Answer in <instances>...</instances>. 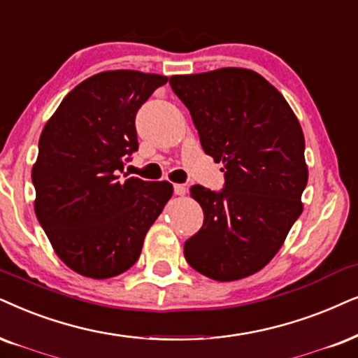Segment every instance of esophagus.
<instances>
[{
	"label": "esophagus",
	"instance_id": "1",
	"mask_svg": "<svg viewBox=\"0 0 358 358\" xmlns=\"http://www.w3.org/2000/svg\"><path fill=\"white\" fill-rule=\"evenodd\" d=\"M173 193L176 196H185L187 194V188H185V185H173Z\"/></svg>",
	"mask_w": 358,
	"mask_h": 358
}]
</instances>
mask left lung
I'll return each mask as SVG.
<instances>
[{"label": "left lung", "mask_w": 358, "mask_h": 358, "mask_svg": "<svg viewBox=\"0 0 358 358\" xmlns=\"http://www.w3.org/2000/svg\"><path fill=\"white\" fill-rule=\"evenodd\" d=\"M203 150L223 162L224 185L189 188L203 208L201 229L185 241V259L215 280L264 268L302 213L307 185L304 134L286 99L262 76L224 67L171 76Z\"/></svg>", "instance_id": "8db88e82"}]
</instances>
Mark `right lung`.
<instances>
[{
    "instance_id": "add662e5",
    "label": "right lung",
    "mask_w": 358,
    "mask_h": 358,
    "mask_svg": "<svg viewBox=\"0 0 358 358\" xmlns=\"http://www.w3.org/2000/svg\"><path fill=\"white\" fill-rule=\"evenodd\" d=\"M166 80L138 71L92 76L67 94L41 134L31 175L36 216L76 273L107 279L132 268L171 198L170 183L120 176L138 150V108Z\"/></svg>"
}]
</instances>
